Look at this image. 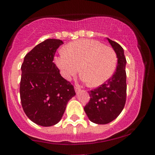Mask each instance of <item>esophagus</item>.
Here are the masks:
<instances>
[{"instance_id": "34e87169", "label": "esophagus", "mask_w": 155, "mask_h": 155, "mask_svg": "<svg viewBox=\"0 0 155 155\" xmlns=\"http://www.w3.org/2000/svg\"><path fill=\"white\" fill-rule=\"evenodd\" d=\"M75 91L76 93H78V92H79L80 91H81V89H80L79 86H75Z\"/></svg>"}]
</instances>
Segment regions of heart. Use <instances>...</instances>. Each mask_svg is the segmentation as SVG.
Wrapping results in <instances>:
<instances>
[{"mask_svg": "<svg viewBox=\"0 0 155 155\" xmlns=\"http://www.w3.org/2000/svg\"><path fill=\"white\" fill-rule=\"evenodd\" d=\"M55 63L66 79L75 76L81 68V80L97 87L114 74L117 56L108 46L95 40L81 39L68 44L67 50H60L55 58Z\"/></svg>", "mask_w": 155, "mask_h": 155, "instance_id": "1", "label": "heart"}]
</instances>
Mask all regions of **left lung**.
<instances>
[{
	"label": "left lung",
	"instance_id": "obj_1",
	"mask_svg": "<svg viewBox=\"0 0 155 155\" xmlns=\"http://www.w3.org/2000/svg\"><path fill=\"white\" fill-rule=\"evenodd\" d=\"M107 39L118 58L117 70L107 81L89 92L90 100L84 108L90 120L100 124L109 123L120 114L125 104L127 92V61L123 48L117 42Z\"/></svg>",
	"mask_w": 155,
	"mask_h": 155
}]
</instances>
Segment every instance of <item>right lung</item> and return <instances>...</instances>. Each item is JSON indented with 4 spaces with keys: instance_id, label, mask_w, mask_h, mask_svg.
Returning a JSON list of instances; mask_svg holds the SVG:
<instances>
[{
    "instance_id": "obj_1",
    "label": "right lung",
    "mask_w": 155,
    "mask_h": 155,
    "mask_svg": "<svg viewBox=\"0 0 155 155\" xmlns=\"http://www.w3.org/2000/svg\"><path fill=\"white\" fill-rule=\"evenodd\" d=\"M63 44L59 39H47L25 55L21 66L22 108L32 122L44 127L58 123L68 102L76 95L74 86L62 77L53 63Z\"/></svg>"
}]
</instances>
